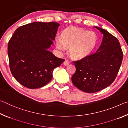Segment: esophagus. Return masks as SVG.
Instances as JSON below:
<instances>
[{"label": "esophagus", "mask_w": 128, "mask_h": 128, "mask_svg": "<svg viewBox=\"0 0 128 128\" xmlns=\"http://www.w3.org/2000/svg\"><path fill=\"white\" fill-rule=\"evenodd\" d=\"M69 64V62L68 60H66L64 62V65L65 66H68V65Z\"/></svg>", "instance_id": "obj_1"}]
</instances>
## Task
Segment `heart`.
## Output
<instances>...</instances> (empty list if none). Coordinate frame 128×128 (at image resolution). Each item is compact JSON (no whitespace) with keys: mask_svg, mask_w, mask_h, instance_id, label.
<instances>
[{"mask_svg":"<svg viewBox=\"0 0 128 128\" xmlns=\"http://www.w3.org/2000/svg\"><path fill=\"white\" fill-rule=\"evenodd\" d=\"M98 38L94 32L70 28L64 30L62 36L56 40V46L61 51L69 48V54L76 59L85 58L92 53L96 46Z\"/></svg>","mask_w":128,"mask_h":128,"instance_id":"heart-1","label":"heart"}]
</instances>
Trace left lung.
<instances>
[{
	"label": "left lung",
	"mask_w": 128,
	"mask_h": 128,
	"mask_svg": "<svg viewBox=\"0 0 128 128\" xmlns=\"http://www.w3.org/2000/svg\"><path fill=\"white\" fill-rule=\"evenodd\" d=\"M94 28L103 35L100 46L95 53L74 62L76 70L72 76L73 85L88 93L99 92L112 84L123 58L118 39L102 28Z\"/></svg>",
	"instance_id": "left-lung-1"
}]
</instances>
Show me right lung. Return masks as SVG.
I'll return each mask as SVG.
<instances>
[{
    "label": "right lung",
    "mask_w": 128,
    "mask_h": 128,
    "mask_svg": "<svg viewBox=\"0 0 128 128\" xmlns=\"http://www.w3.org/2000/svg\"><path fill=\"white\" fill-rule=\"evenodd\" d=\"M59 24L34 22L17 28L8 44L13 76L25 87H43L52 78L55 68L64 62L49 51Z\"/></svg>",
    "instance_id": "add662e5"
}]
</instances>
